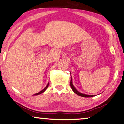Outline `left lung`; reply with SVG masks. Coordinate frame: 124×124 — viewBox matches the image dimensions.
<instances>
[{
	"label": "left lung",
	"instance_id": "8db88e82",
	"mask_svg": "<svg viewBox=\"0 0 124 124\" xmlns=\"http://www.w3.org/2000/svg\"><path fill=\"white\" fill-rule=\"evenodd\" d=\"M70 86H71L72 90H73V92H74L75 93L79 95V96H81V97H93L94 95H86V94H82L80 93V92H79L77 90V89L75 88L74 87L73 85V82H72V78H71V81H70Z\"/></svg>",
	"mask_w": 124,
	"mask_h": 124
}]
</instances>
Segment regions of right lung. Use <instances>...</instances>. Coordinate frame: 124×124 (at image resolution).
<instances>
[{
	"label": "right lung",
	"mask_w": 124,
	"mask_h": 124,
	"mask_svg": "<svg viewBox=\"0 0 124 124\" xmlns=\"http://www.w3.org/2000/svg\"><path fill=\"white\" fill-rule=\"evenodd\" d=\"M48 85H49V83H48L47 85V86H46V87H45V88H44V89H43V90H41V91H40V92H39V93H37V94H34V95H39V94H42V93H43V92H45V90H46V89H47V87H48Z\"/></svg>",
	"instance_id": "right-lung-1"
}]
</instances>
